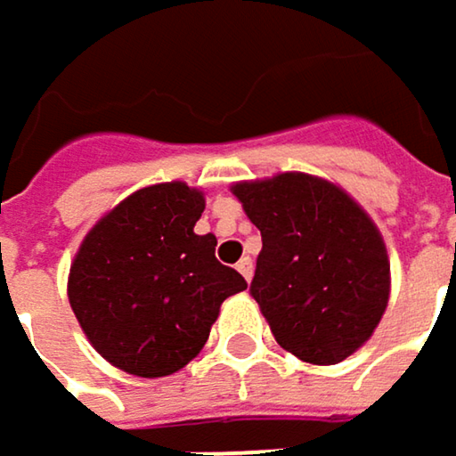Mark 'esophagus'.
I'll return each mask as SVG.
<instances>
[{"label": "esophagus", "instance_id": "esophagus-1", "mask_svg": "<svg viewBox=\"0 0 456 456\" xmlns=\"http://www.w3.org/2000/svg\"><path fill=\"white\" fill-rule=\"evenodd\" d=\"M237 271L245 276V281H250V279H253V261H250V258H242V261L237 264Z\"/></svg>", "mask_w": 456, "mask_h": 456}]
</instances>
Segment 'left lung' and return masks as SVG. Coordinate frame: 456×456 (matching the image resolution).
<instances>
[{
	"label": "left lung",
	"instance_id": "1",
	"mask_svg": "<svg viewBox=\"0 0 456 456\" xmlns=\"http://www.w3.org/2000/svg\"><path fill=\"white\" fill-rule=\"evenodd\" d=\"M261 229L250 295L279 347L337 365L357 352L389 305V253L376 222L345 187L281 172L229 187Z\"/></svg>",
	"mask_w": 456,
	"mask_h": 456
}]
</instances>
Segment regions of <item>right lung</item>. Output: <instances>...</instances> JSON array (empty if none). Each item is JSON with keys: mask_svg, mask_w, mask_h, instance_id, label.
Instances as JSON below:
<instances>
[{"mask_svg": "<svg viewBox=\"0 0 456 456\" xmlns=\"http://www.w3.org/2000/svg\"><path fill=\"white\" fill-rule=\"evenodd\" d=\"M203 208V190L180 180L141 187L88 229L72 258L69 308L94 350L130 376L183 370L222 303L248 289L216 261V237L195 234Z\"/></svg>", "mask_w": 456, "mask_h": 456, "instance_id": "right-lung-1", "label": "right lung"}]
</instances>
